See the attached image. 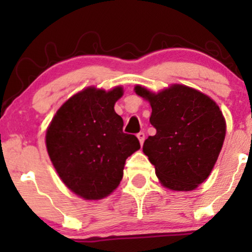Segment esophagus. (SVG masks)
Listing matches in <instances>:
<instances>
[{"label":"esophagus","instance_id":"esophagus-1","mask_svg":"<svg viewBox=\"0 0 252 252\" xmlns=\"http://www.w3.org/2000/svg\"><path fill=\"white\" fill-rule=\"evenodd\" d=\"M144 137H146V136H144V132H138L137 134V138H138V141H140V143H141V146H142L143 144V142H144Z\"/></svg>","mask_w":252,"mask_h":252}]
</instances>
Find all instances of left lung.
<instances>
[{"label":"left lung","instance_id":"8db88e82","mask_svg":"<svg viewBox=\"0 0 252 252\" xmlns=\"http://www.w3.org/2000/svg\"><path fill=\"white\" fill-rule=\"evenodd\" d=\"M135 92L150 103L156 129L143 143L162 186L193 190L209 178L224 143L226 124L215 100L189 86L175 84L158 94L140 85Z\"/></svg>","mask_w":252,"mask_h":252}]
</instances>
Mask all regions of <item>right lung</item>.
Listing matches in <instances>:
<instances>
[{
	"label": "right lung",
	"mask_w": 252,
	"mask_h": 252,
	"mask_svg": "<svg viewBox=\"0 0 252 252\" xmlns=\"http://www.w3.org/2000/svg\"><path fill=\"white\" fill-rule=\"evenodd\" d=\"M121 86L105 91L88 88L63 104L46 132V147L63 184L86 200L114 192L123 178L126 160L140 149L135 135L123 132L115 112Z\"/></svg>",
	"instance_id": "add662e5"
}]
</instances>
